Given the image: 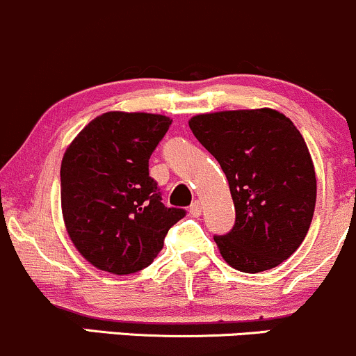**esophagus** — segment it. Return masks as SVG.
<instances>
[{"mask_svg": "<svg viewBox=\"0 0 356 356\" xmlns=\"http://www.w3.org/2000/svg\"><path fill=\"white\" fill-rule=\"evenodd\" d=\"M201 211H202V206H201V202H199V201H194L193 204H191V208H189V213L193 214L194 218L201 216Z\"/></svg>", "mask_w": 356, "mask_h": 356, "instance_id": "34e87169", "label": "esophagus"}]
</instances>
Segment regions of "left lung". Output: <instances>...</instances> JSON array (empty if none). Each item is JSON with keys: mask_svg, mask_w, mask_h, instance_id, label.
<instances>
[{"mask_svg": "<svg viewBox=\"0 0 356 356\" xmlns=\"http://www.w3.org/2000/svg\"><path fill=\"white\" fill-rule=\"evenodd\" d=\"M201 145L220 162L235 202V225L214 235L226 264L257 273L287 260L306 238L316 172L306 142L275 109H238L191 118Z\"/></svg>", "mask_w": 356, "mask_h": 356, "instance_id": "obj_1", "label": "left lung"}]
</instances>
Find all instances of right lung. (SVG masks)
<instances>
[{
  "mask_svg": "<svg viewBox=\"0 0 356 356\" xmlns=\"http://www.w3.org/2000/svg\"><path fill=\"white\" fill-rule=\"evenodd\" d=\"M172 120L109 111L74 138L60 165L62 214L74 247L99 270L148 267L186 209L167 208L148 160Z\"/></svg>",
  "mask_w": 356,
  "mask_h": 356,
  "instance_id": "1",
  "label": "right lung"
}]
</instances>
